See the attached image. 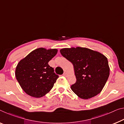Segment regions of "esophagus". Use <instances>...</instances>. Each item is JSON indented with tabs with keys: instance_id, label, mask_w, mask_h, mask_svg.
Here are the masks:
<instances>
[{
	"instance_id": "obj_1",
	"label": "esophagus",
	"mask_w": 124,
	"mask_h": 124,
	"mask_svg": "<svg viewBox=\"0 0 124 124\" xmlns=\"http://www.w3.org/2000/svg\"><path fill=\"white\" fill-rule=\"evenodd\" d=\"M63 76L64 77H67L68 76V73L67 72H64V73L63 74Z\"/></svg>"
}]
</instances>
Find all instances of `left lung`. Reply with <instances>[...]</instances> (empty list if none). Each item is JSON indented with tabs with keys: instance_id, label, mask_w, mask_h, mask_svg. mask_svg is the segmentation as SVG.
Listing matches in <instances>:
<instances>
[{
	"instance_id": "1",
	"label": "left lung",
	"mask_w": 124,
	"mask_h": 124,
	"mask_svg": "<svg viewBox=\"0 0 124 124\" xmlns=\"http://www.w3.org/2000/svg\"><path fill=\"white\" fill-rule=\"evenodd\" d=\"M63 56L72 63L76 82L71 90L82 99H88L100 93L110 75L108 58L99 52L85 47L64 48Z\"/></svg>"
}]
</instances>
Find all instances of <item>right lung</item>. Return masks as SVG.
Instances as JSON below:
<instances>
[{
    "instance_id": "obj_1",
    "label": "right lung",
    "mask_w": 124,
    "mask_h": 124,
    "mask_svg": "<svg viewBox=\"0 0 124 124\" xmlns=\"http://www.w3.org/2000/svg\"><path fill=\"white\" fill-rule=\"evenodd\" d=\"M57 49L39 48L29 53L18 63L15 75L27 95L36 98L51 91L58 76L48 63L57 53Z\"/></svg>"
}]
</instances>
